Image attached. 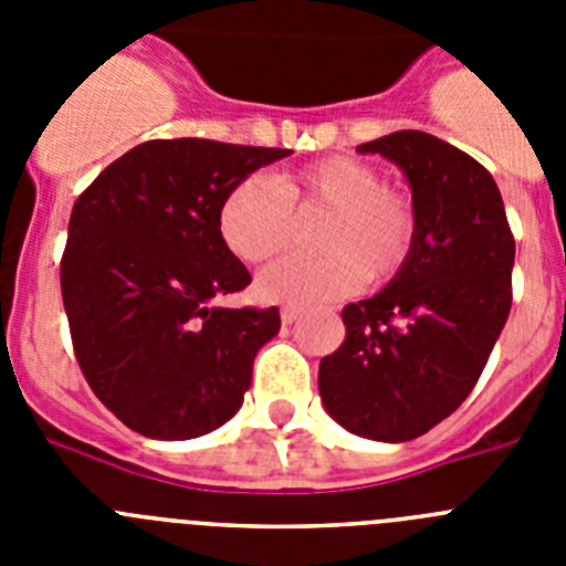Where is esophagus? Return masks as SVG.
I'll return each mask as SVG.
<instances>
[{
    "label": "esophagus",
    "mask_w": 566,
    "mask_h": 566,
    "mask_svg": "<svg viewBox=\"0 0 566 566\" xmlns=\"http://www.w3.org/2000/svg\"><path fill=\"white\" fill-rule=\"evenodd\" d=\"M297 317H300L297 308H283V312H280V319H283V326H292V323H297Z\"/></svg>",
    "instance_id": "1"
}]
</instances>
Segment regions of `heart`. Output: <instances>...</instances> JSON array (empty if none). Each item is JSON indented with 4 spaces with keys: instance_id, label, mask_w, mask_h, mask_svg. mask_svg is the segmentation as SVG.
Masks as SVG:
<instances>
[{
    "instance_id": "b5f03b06",
    "label": "heart",
    "mask_w": 566,
    "mask_h": 566,
    "mask_svg": "<svg viewBox=\"0 0 566 566\" xmlns=\"http://www.w3.org/2000/svg\"><path fill=\"white\" fill-rule=\"evenodd\" d=\"M297 218L326 212L317 249L326 254H292L258 277L269 303L317 306L348 297L365 280H391L411 258L417 209L405 192L385 187L371 164L334 155L277 178H243L223 195L218 232L234 258L260 263L292 247Z\"/></svg>"
}]
</instances>
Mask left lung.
<instances>
[{
  "label": "left lung",
  "mask_w": 566,
  "mask_h": 566,
  "mask_svg": "<svg viewBox=\"0 0 566 566\" xmlns=\"http://www.w3.org/2000/svg\"><path fill=\"white\" fill-rule=\"evenodd\" d=\"M357 153L402 169L417 240L382 292L343 308V345L319 359V399L345 431L408 442L473 391L507 323L516 240L493 175L437 135L399 129Z\"/></svg>",
  "instance_id": "8db88e82"
}]
</instances>
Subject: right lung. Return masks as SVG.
I'll list each match as a JSON object with an SVG mask.
<instances>
[{
    "label": "right lung",
    "instance_id": "add662e5",
    "mask_svg": "<svg viewBox=\"0 0 566 566\" xmlns=\"http://www.w3.org/2000/svg\"><path fill=\"white\" fill-rule=\"evenodd\" d=\"M289 149L147 142L78 195L62 300L84 379L127 428L195 439L243 405L277 308H221L252 283L218 232L223 195Z\"/></svg>",
    "mask_w": 566,
    "mask_h": 566
}]
</instances>
